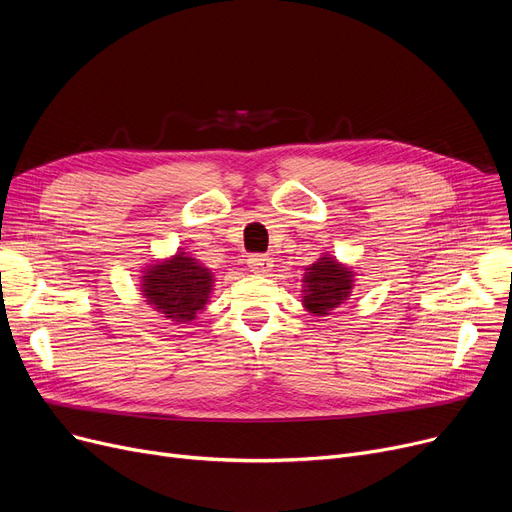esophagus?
Instances as JSON below:
<instances>
[{
    "instance_id": "obj_1",
    "label": "esophagus",
    "mask_w": 512,
    "mask_h": 512,
    "mask_svg": "<svg viewBox=\"0 0 512 512\" xmlns=\"http://www.w3.org/2000/svg\"><path fill=\"white\" fill-rule=\"evenodd\" d=\"M247 265H249V270L253 274H267V272H272L274 259L267 257V255H251L247 259Z\"/></svg>"
}]
</instances>
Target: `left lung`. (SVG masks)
Instances as JSON below:
<instances>
[{
  "mask_svg": "<svg viewBox=\"0 0 512 512\" xmlns=\"http://www.w3.org/2000/svg\"><path fill=\"white\" fill-rule=\"evenodd\" d=\"M303 305L315 315H328L334 307L351 297L353 272L334 257H319L305 272Z\"/></svg>",
  "mask_w": 512,
  "mask_h": 512,
  "instance_id": "8db88e82",
  "label": "left lung"
}]
</instances>
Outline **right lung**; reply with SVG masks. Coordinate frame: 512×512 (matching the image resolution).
I'll use <instances>...</instances> for the list:
<instances>
[{
	"instance_id": "add662e5",
	"label": "right lung",
	"mask_w": 512,
	"mask_h": 512,
	"mask_svg": "<svg viewBox=\"0 0 512 512\" xmlns=\"http://www.w3.org/2000/svg\"><path fill=\"white\" fill-rule=\"evenodd\" d=\"M141 278V292L147 303L176 324L193 321L205 309L213 290L211 272L184 253L149 265Z\"/></svg>"
}]
</instances>
